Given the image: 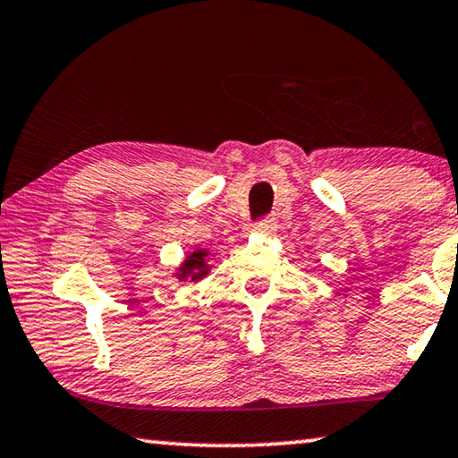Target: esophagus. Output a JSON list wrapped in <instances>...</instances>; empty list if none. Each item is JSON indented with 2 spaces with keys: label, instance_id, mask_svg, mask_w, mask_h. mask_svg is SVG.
I'll return each mask as SVG.
<instances>
[{
  "label": "esophagus",
  "instance_id": "esophagus-1",
  "mask_svg": "<svg viewBox=\"0 0 458 458\" xmlns=\"http://www.w3.org/2000/svg\"><path fill=\"white\" fill-rule=\"evenodd\" d=\"M258 231V233H264V235H272L274 231H276V219L274 216H266V219L258 221L256 227H253Z\"/></svg>",
  "mask_w": 458,
  "mask_h": 458
}]
</instances>
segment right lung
Returning a JSON list of instances; mask_svg holds the SVG:
<instances>
[{
    "instance_id": "right-lung-1",
    "label": "right lung",
    "mask_w": 458,
    "mask_h": 458,
    "mask_svg": "<svg viewBox=\"0 0 458 458\" xmlns=\"http://www.w3.org/2000/svg\"><path fill=\"white\" fill-rule=\"evenodd\" d=\"M207 250H196L190 253V256L184 259V264L180 266L175 276L180 280H200L208 274V264H207Z\"/></svg>"
}]
</instances>
